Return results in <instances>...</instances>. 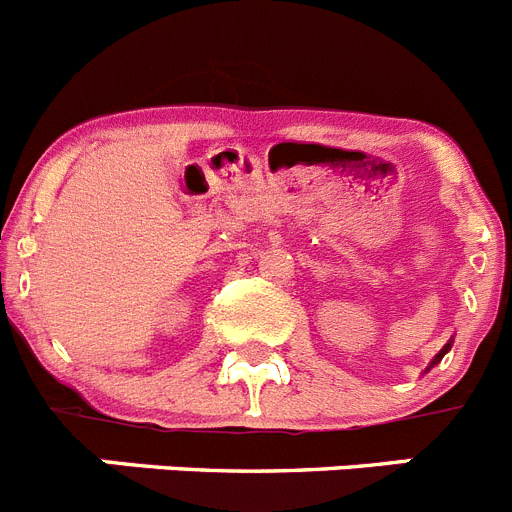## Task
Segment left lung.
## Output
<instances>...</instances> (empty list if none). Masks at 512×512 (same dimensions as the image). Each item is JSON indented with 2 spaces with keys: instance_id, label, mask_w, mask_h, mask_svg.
<instances>
[{
  "instance_id": "left-lung-1",
  "label": "left lung",
  "mask_w": 512,
  "mask_h": 512,
  "mask_svg": "<svg viewBox=\"0 0 512 512\" xmlns=\"http://www.w3.org/2000/svg\"><path fill=\"white\" fill-rule=\"evenodd\" d=\"M448 350H451V342H446V345H443V350H441V353H438V355H435V358H433V363H430V366H435V363L441 361V358H443V355L448 353Z\"/></svg>"
}]
</instances>
